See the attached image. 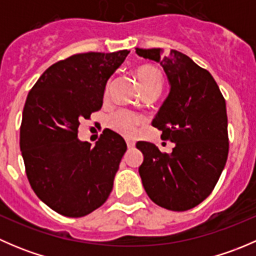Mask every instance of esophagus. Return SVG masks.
I'll use <instances>...</instances> for the list:
<instances>
[{
	"instance_id": "34e87169",
	"label": "esophagus",
	"mask_w": 256,
	"mask_h": 256,
	"mask_svg": "<svg viewBox=\"0 0 256 256\" xmlns=\"http://www.w3.org/2000/svg\"><path fill=\"white\" fill-rule=\"evenodd\" d=\"M126 144H128V148H134V147H135V141L128 138V140H126Z\"/></svg>"
}]
</instances>
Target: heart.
<instances>
[{
	"label": "heart",
	"mask_w": 256,
	"mask_h": 256,
	"mask_svg": "<svg viewBox=\"0 0 256 256\" xmlns=\"http://www.w3.org/2000/svg\"><path fill=\"white\" fill-rule=\"evenodd\" d=\"M136 78L142 92L152 89H161L164 76L157 66L144 64L138 66L135 72ZM142 121V118L128 110H118L112 114L108 118V125L116 132L124 136H134L138 131V125Z\"/></svg>",
	"instance_id": "heart-1"
}]
</instances>
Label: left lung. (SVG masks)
Returning <instances> with one entry per match:
<instances>
[{"label": "left lung", "instance_id": "left-lung-1", "mask_svg": "<svg viewBox=\"0 0 256 256\" xmlns=\"http://www.w3.org/2000/svg\"><path fill=\"white\" fill-rule=\"evenodd\" d=\"M138 56L162 66L171 89L152 120L162 140L174 144L171 154L151 142L136 144L144 162L138 174L152 202L170 210H188L216 187L228 158L226 100L212 74L190 56L172 49L136 48Z\"/></svg>", "mask_w": 256, "mask_h": 256}]
</instances>
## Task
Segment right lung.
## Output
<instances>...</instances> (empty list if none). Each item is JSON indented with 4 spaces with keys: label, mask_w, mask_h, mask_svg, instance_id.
<instances>
[{
    "label": "right lung",
    "mask_w": 256,
    "mask_h": 256,
    "mask_svg": "<svg viewBox=\"0 0 256 256\" xmlns=\"http://www.w3.org/2000/svg\"><path fill=\"white\" fill-rule=\"evenodd\" d=\"M128 53L74 54L49 66L28 92L20 131L26 174L37 197L62 216H86L112 190L125 140L104 130L92 147L78 128L102 109L108 80Z\"/></svg>",
    "instance_id": "1"
}]
</instances>
